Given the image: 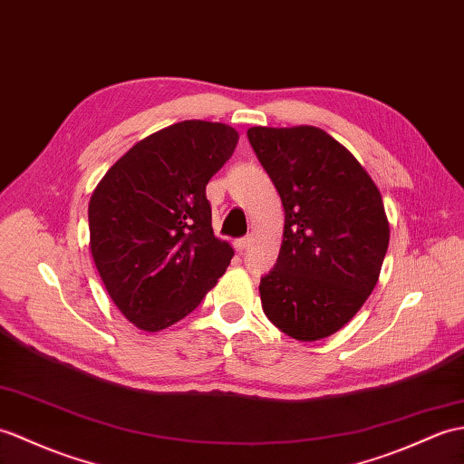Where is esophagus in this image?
Masks as SVG:
<instances>
[{
  "label": "esophagus",
  "instance_id": "34e87169",
  "mask_svg": "<svg viewBox=\"0 0 464 464\" xmlns=\"http://www.w3.org/2000/svg\"><path fill=\"white\" fill-rule=\"evenodd\" d=\"M251 245V235H246V237H241V239H237L235 241V246H237V251H245L246 246Z\"/></svg>",
  "mask_w": 464,
  "mask_h": 464
}]
</instances>
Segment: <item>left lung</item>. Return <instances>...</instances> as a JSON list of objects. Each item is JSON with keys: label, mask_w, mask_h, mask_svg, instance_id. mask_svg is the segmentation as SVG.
<instances>
[{"label": "left lung", "mask_w": 464, "mask_h": 464, "mask_svg": "<svg viewBox=\"0 0 464 464\" xmlns=\"http://www.w3.org/2000/svg\"><path fill=\"white\" fill-rule=\"evenodd\" d=\"M246 138L285 208L281 253L258 285L263 310L290 338H326L378 283L390 245L382 193L320 128L255 126Z\"/></svg>", "instance_id": "8db88e82"}]
</instances>
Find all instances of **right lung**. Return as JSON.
<instances>
[{"label": "right lung", "mask_w": 464, "mask_h": 464, "mask_svg": "<svg viewBox=\"0 0 464 464\" xmlns=\"http://www.w3.org/2000/svg\"><path fill=\"white\" fill-rule=\"evenodd\" d=\"M239 134L183 121L144 138L106 171L89 203L91 253L122 314L158 332L196 310L233 258L211 227L208 181Z\"/></svg>", "instance_id": "right-lung-1"}]
</instances>
